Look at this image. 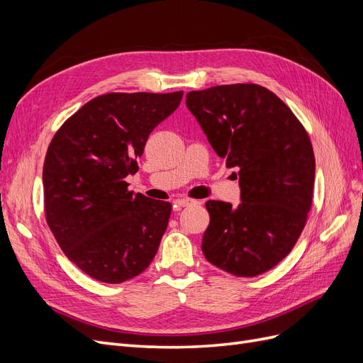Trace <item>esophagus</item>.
Returning a JSON list of instances; mask_svg holds the SVG:
<instances>
[{"label": "esophagus", "instance_id": "1", "mask_svg": "<svg viewBox=\"0 0 363 363\" xmlns=\"http://www.w3.org/2000/svg\"><path fill=\"white\" fill-rule=\"evenodd\" d=\"M192 204H195V201L189 200V199H177L174 201V207H188Z\"/></svg>", "mask_w": 363, "mask_h": 363}]
</instances>
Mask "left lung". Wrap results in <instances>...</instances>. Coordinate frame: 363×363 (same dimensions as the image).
<instances>
[{"label":"left lung","instance_id":"left-lung-1","mask_svg":"<svg viewBox=\"0 0 363 363\" xmlns=\"http://www.w3.org/2000/svg\"><path fill=\"white\" fill-rule=\"evenodd\" d=\"M186 106L225 167L238 171L242 200L239 206L206 203L211 223L203 236L204 256L238 277L267 272L289 255L312 207L309 135L291 108L259 84L192 91Z\"/></svg>","mask_w":363,"mask_h":363}]
</instances>
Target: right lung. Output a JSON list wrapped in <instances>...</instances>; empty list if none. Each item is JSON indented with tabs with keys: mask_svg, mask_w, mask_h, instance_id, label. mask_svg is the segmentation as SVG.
<instances>
[{
	"mask_svg": "<svg viewBox=\"0 0 363 363\" xmlns=\"http://www.w3.org/2000/svg\"><path fill=\"white\" fill-rule=\"evenodd\" d=\"M183 92H112L65 121L43 162L48 227L67 257L87 276L123 283L155 259L171 204L128 191L155 127L180 106Z\"/></svg>",
	"mask_w": 363,
	"mask_h": 363,
	"instance_id": "1",
	"label": "right lung"
}]
</instances>
